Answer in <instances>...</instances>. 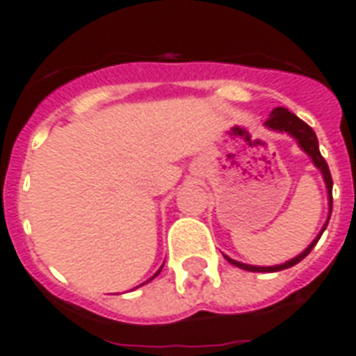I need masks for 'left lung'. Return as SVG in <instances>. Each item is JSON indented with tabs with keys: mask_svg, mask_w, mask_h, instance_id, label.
Returning a JSON list of instances; mask_svg holds the SVG:
<instances>
[{
	"mask_svg": "<svg viewBox=\"0 0 356 356\" xmlns=\"http://www.w3.org/2000/svg\"><path fill=\"white\" fill-rule=\"evenodd\" d=\"M268 129H272V131H280V133H287V135H291L297 143H299V146L305 150V152L312 158V163L316 165L318 170L322 171V177H324L325 181V188H327V198H330V216H332V186H334V181H332V173H330V168H327V163H325V160L322 158V154H320V148H318V138H316V133L310 129V127L302 121V119H299L295 113H291L289 109L287 108H275L270 113V119L264 123ZM327 221H330V218H327ZM327 221L324 223V227H322V231H320V235H318L310 245H308L302 252H300L299 256H295L293 260H289V262H285V264H280V266H250V264H243V262H237V260H231L229 256H225V260L227 262H231L233 266H237V268H241V270H247V272H280V270H285V268H291V266L299 264L300 260L305 258V256H308V252L314 248V245L318 243V238L322 237V233H324V229L327 227Z\"/></svg>",
	"mask_w": 356,
	"mask_h": 356,
	"instance_id": "8db88e82",
	"label": "left lung"
}]
</instances>
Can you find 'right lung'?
<instances>
[{"mask_svg": "<svg viewBox=\"0 0 356 356\" xmlns=\"http://www.w3.org/2000/svg\"><path fill=\"white\" fill-rule=\"evenodd\" d=\"M161 272V268H160V270H158V273H160ZM158 273H156V275H158ZM156 275H154V277H156ZM154 277H150V280H154ZM150 280H148V282H150Z\"/></svg>", "mask_w": 356, "mask_h": 356, "instance_id": "obj_1", "label": "right lung"}]
</instances>
